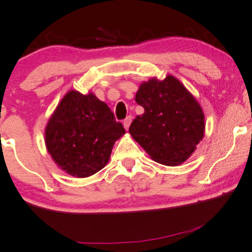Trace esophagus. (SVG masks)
<instances>
[{
  "label": "esophagus",
  "mask_w": 252,
  "mask_h": 252,
  "mask_svg": "<svg viewBox=\"0 0 252 252\" xmlns=\"http://www.w3.org/2000/svg\"><path fill=\"white\" fill-rule=\"evenodd\" d=\"M131 122H132V116H131V115L126 116L125 121H123V126H125V129H126V130L129 129V126H130V125H131Z\"/></svg>",
  "instance_id": "obj_1"
}]
</instances>
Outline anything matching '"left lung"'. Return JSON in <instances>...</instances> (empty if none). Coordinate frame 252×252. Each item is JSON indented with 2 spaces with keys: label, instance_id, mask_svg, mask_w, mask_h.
<instances>
[{
  "label": "left lung",
  "instance_id": "1",
  "mask_svg": "<svg viewBox=\"0 0 252 252\" xmlns=\"http://www.w3.org/2000/svg\"><path fill=\"white\" fill-rule=\"evenodd\" d=\"M136 102L145 113L129 132L155 162L178 166L189 158L205 136L204 111L185 85L172 74L139 86Z\"/></svg>",
  "mask_w": 252,
  "mask_h": 252
}]
</instances>
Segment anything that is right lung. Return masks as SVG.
Here are the masks:
<instances>
[{"label":"right lung","mask_w":252,"mask_h":252,"mask_svg":"<svg viewBox=\"0 0 252 252\" xmlns=\"http://www.w3.org/2000/svg\"><path fill=\"white\" fill-rule=\"evenodd\" d=\"M126 130L106 103L89 92L70 90L45 126V145L54 163L76 178L94 175L108 163Z\"/></svg>","instance_id":"add662e5"}]
</instances>
